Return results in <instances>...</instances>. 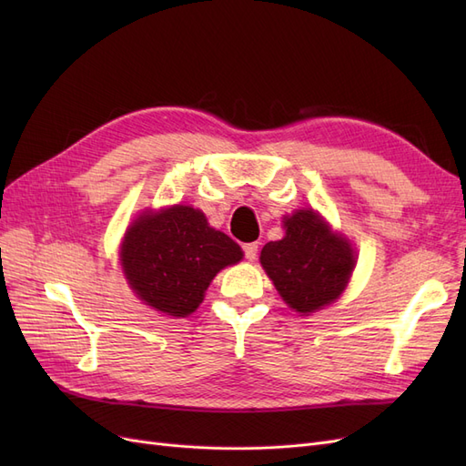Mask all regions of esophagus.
Segmentation results:
<instances>
[{"label": "esophagus", "mask_w": 466, "mask_h": 466, "mask_svg": "<svg viewBox=\"0 0 466 466\" xmlns=\"http://www.w3.org/2000/svg\"><path fill=\"white\" fill-rule=\"evenodd\" d=\"M243 252L247 260H255L258 257V243H248L243 247Z\"/></svg>", "instance_id": "esophagus-1"}]
</instances>
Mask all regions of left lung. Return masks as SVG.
<instances>
[{"label": "left lung", "instance_id": "left-lung-1", "mask_svg": "<svg viewBox=\"0 0 466 466\" xmlns=\"http://www.w3.org/2000/svg\"><path fill=\"white\" fill-rule=\"evenodd\" d=\"M286 237L264 245L260 262L284 301L303 315L340 298L354 270V250L313 209L284 221Z\"/></svg>", "mask_w": 466, "mask_h": 466}]
</instances>
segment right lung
<instances>
[{"mask_svg":"<svg viewBox=\"0 0 466 466\" xmlns=\"http://www.w3.org/2000/svg\"><path fill=\"white\" fill-rule=\"evenodd\" d=\"M241 258V247L211 229L202 211L190 206L137 218L120 250L124 274L137 298L173 317L194 313L214 276Z\"/></svg>","mask_w":466,"mask_h":466,"instance_id":"add662e5","label":"right lung"}]
</instances>
